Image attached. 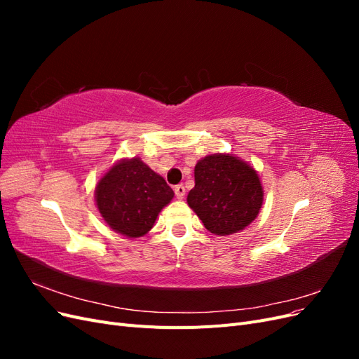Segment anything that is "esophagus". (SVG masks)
Instances as JSON below:
<instances>
[{"instance_id": "esophagus-1", "label": "esophagus", "mask_w": 359, "mask_h": 359, "mask_svg": "<svg viewBox=\"0 0 359 359\" xmlns=\"http://www.w3.org/2000/svg\"><path fill=\"white\" fill-rule=\"evenodd\" d=\"M175 194L178 199H184V196H186V187L182 184H178V186H175Z\"/></svg>"}]
</instances>
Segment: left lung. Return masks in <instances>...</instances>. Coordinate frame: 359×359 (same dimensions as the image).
Here are the masks:
<instances>
[{
    "mask_svg": "<svg viewBox=\"0 0 359 359\" xmlns=\"http://www.w3.org/2000/svg\"><path fill=\"white\" fill-rule=\"evenodd\" d=\"M187 203L211 233L226 236L252 223L264 203L255 168L232 154H211L194 166Z\"/></svg>",
    "mask_w": 359,
    "mask_h": 359,
    "instance_id": "8db88e82",
    "label": "left lung"
}]
</instances>
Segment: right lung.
<instances>
[{
    "label": "right lung",
    "instance_id": "1",
    "mask_svg": "<svg viewBox=\"0 0 359 359\" xmlns=\"http://www.w3.org/2000/svg\"><path fill=\"white\" fill-rule=\"evenodd\" d=\"M173 199L166 181L139 157L123 158L97 182L95 205L112 231L127 238L148 233Z\"/></svg>",
    "mask_w": 359,
    "mask_h": 359
}]
</instances>
